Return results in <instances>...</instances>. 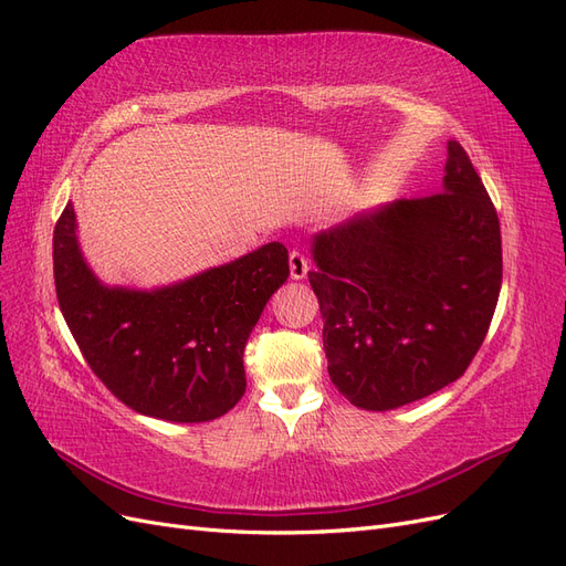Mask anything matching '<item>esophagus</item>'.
<instances>
[{"instance_id": "34e87169", "label": "esophagus", "mask_w": 566, "mask_h": 566, "mask_svg": "<svg viewBox=\"0 0 566 566\" xmlns=\"http://www.w3.org/2000/svg\"><path fill=\"white\" fill-rule=\"evenodd\" d=\"M287 262H290V276H293L295 281H302L306 276V271H310V262H306V256L300 250L290 252Z\"/></svg>"}]
</instances>
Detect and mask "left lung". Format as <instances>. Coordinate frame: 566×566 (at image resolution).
I'll list each match as a JSON object with an SVG mask.
<instances>
[{
    "label": "left lung",
    "mask_w": 566,
    "mask_h": 566,
    "mask_svg": "<svg viewBox=\"0 0 566 566\" xmlns=\"http://www.w3.org/2000/svg\"><path fill=\"white\" fill-rule=\"evenodd\" d=\"M443 191L314 233L310 283L333 385L391 410L455 382L482 347L503 281L501 224L458 142Z\"/></svg>",
    "instance_id": "1"
}]
</instances>
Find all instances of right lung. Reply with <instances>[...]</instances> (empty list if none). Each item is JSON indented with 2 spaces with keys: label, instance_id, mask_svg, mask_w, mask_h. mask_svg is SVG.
I'll list each match as a JSON object with an SVG mask.
<instances>
[{
  "label": "right lung",
  "instance_id": "add662e5",
  "mask_svg": "<svg viewBox=\"0 0 566 566\" xmlns=\"http://www.w3.org/2000/svg\"><path fill=\"white\" fill-rule=\"evenodd\" d=\"M287 276L285 245L266 243L165 287H108L84 262L73 202L54 229L56 297L84 361L125 406L169 422L241 401L248 337Z\"/></svg>",
  "mask_w": 566,
  "mask_h": 566
}]
</instances>
